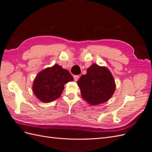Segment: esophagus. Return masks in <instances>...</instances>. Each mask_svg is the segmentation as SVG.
I'll use <instances>...</instances> for the list:
<instances>
[{
    "mask_svg": "<svg viewBox=\"0 0 152 152\" xmlns=\"http://www.w3.org/2000/svg\"><path fill=\"white\" fill-rule=\"evenodd\" d=\"M79 78V75H73V79L75 81H77Z\"/></svg>",
    "mask_w": 152,
    "mask_h": 152,
    "instance_id": "obj_1",
    "label": "esophagus"
}]
</instances>
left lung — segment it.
<instances>
[{
  "label": "left lung",
  "instance_id": "left-lung-1",
  "mask_svg": "<svg viewBox=\"0 0 152 152\" xmlns=\"http://www.w3.org/2000/svg\"><path fill=\"white\" fill-rule=\"evenodd\" d=\"M82 97L91 105L103 103L111 98L115 90V83L107 68L93 64L87 73L77 81Z\"/></svg>",
  "mask_w": 152,
  "mask_h": 152
}]
</instances>
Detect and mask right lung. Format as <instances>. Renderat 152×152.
I'll list each match as a JSON object with an SVG mask.
<instances>
[{
  "mask_svg": "<svg viewBox=\"0 0 152 152\" xmlns=\"http://www.w3.org/2000/svg\"><path fill=\"white\" fill-rule=\"evenodd\" d=\"M73 80L70 72L56 64L38 73L34 81L32 89L41 102L49 103L60 97L65 88L64 85Z\"/></svg>",
  "mask_w": 152,
  "mask_h": 152,
  "instance_id": "right-lung-1",
  "label": "right lung"
}]
</instances>
